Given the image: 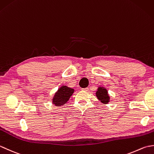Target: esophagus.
<instances>
[{
  "instance_id": "1",
  "label": "esophagus",
  "mask_w": 154,
  "mask_h": 154,
  "mask_svg": "<svg viewBox=\"0 0 154 154\" xmlns=\"http://www.w3.org/2000/svg\"><path fill=\"white\" fill-rule=\"evenodd\" d=\"M82 91H89V88H88V87L83 88V89H82Z\"/></svg>"
}]
</instances>
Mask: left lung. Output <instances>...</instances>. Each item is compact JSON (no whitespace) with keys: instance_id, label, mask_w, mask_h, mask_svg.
Wrapping results in <instances>:
<instances>
[{"instance_id":"1","label":"left lung","mask_w":154,"mask_h":154,"mask_svg":"<svg viewBox=\"0 0 154 154\" xmlns=\"http://www.w3.org/2000/svg\"><path fill=\"white\" fill-rule=\"evenodd\" d=\"M96 96L97 99L104 104H108L110 102V96L108 93L106 89L103 87H99L96 91Z\"/></svg>"}]
</instances>
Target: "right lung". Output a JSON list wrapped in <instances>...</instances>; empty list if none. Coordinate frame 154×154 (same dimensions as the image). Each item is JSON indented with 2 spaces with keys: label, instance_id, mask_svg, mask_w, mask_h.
<instances>
[{
  "label": "right lung",
  "instance_id": "right-lung-1",
  "mask_svg": "<svg viewBox=\"0 0 154 154\" xmlns=\"http://www.w3.org/2000/svg\"><path fill=\"white\" fill-rule=\"evenodd\" d=\"M75 90L67 86L63 85L55 93L52 99V103L56 106H63L69 99L71 96L74 93Z\"/></svg>",
  "mask_w": 154,
  "mask_h": 154
}]
</instances>
